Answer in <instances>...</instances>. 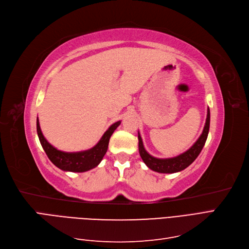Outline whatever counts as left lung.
Wrapping results in <instances>:
<instances>
[{
	"instance_id": "obj_1",
	"label": "left lung",
	"mask_w": 249,
	"mask_h": 249,
	"mask_svg": "<svg viewBox=\"0 0 249 249\" xmlns=\"http://www.w3.org/2000/svg\"><path fill=\"white\" fill-rule=\"evenodd\" d=\"M209 124H210V110L208 107L204 129H203V131H202V134L200 135L197 142L185 153L177 156V157L167 158V159L155 158V157H153V156H151L148 152H146L144 146H143L142 137L139 133V151H140V155H141L142 161L150 169H152L156 172H160V173H174V172H178V171L186 169L189 165H191L196 160V158L201 153L202 149H203L205 142L207 140V136H208Z\"/></svg>"
}]
</instances>
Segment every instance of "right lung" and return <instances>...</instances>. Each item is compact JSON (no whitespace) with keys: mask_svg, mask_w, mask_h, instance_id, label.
I'll return each instance as SVG.
<instances>
[{"mask_svg":"<svg viewBox=\"0 0 249 249\" xmlns=\"http://www.w3.org/2000/svg\"><path fill=\"white\" fill-rule=\"evenodd\" d=\"M120 124H121V121H118L113 125H110L108 129L100 139V141L93 146V148H91L87 151L76 153L62 152L55 149L53 145H51L47 142V140L45 139L41 131L39 119H36V132H38L40 142L46 155L48 156L49 160L55 165V166L63 171L85 172L96 167L100 163V161L103 160L104 156L107 151L110 136H112V134Z\"/></svg>","mask_w":249,"mask_h":249,"instance_id":"obj_1","label":"right lung"}]
</instances>
